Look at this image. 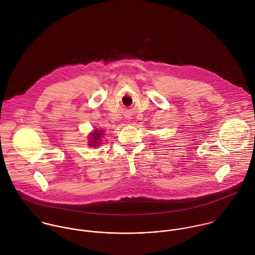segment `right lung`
<instances>
[{"instance_id":"1","label":"right lung","mask_w":255,"mask_h":255,"mask_svg":"<svg viewBox=\"0 0 255 255\" xmlns=\"http://www.w3.org/2000/svg\"><path fill=\"white\" fill-rule=\"evenodd\" d=\"M100 136H101V133H94L93 134V137H92V142H91V146H98L96 141L100 139Z\"/></svg>"}]
</instances>
